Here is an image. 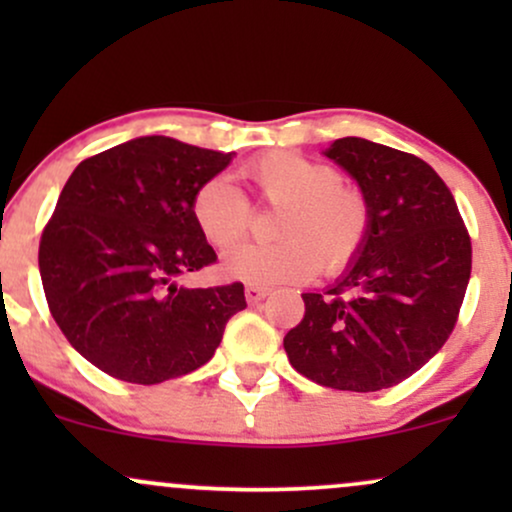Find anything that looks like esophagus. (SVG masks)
Returning a JSON list of instances; mask_svg holds the SVG:
<instances>
[{"label":"esophagus","instance_id":"1","mask_svg":"<svg viewBox=\"0 0 512 512\" xmlns=\"http://www.w3.org/2000/svg\"><path fill=\"white\" fill-rule=\"evenodd\" d=\"M267 296H269V289H264V286H255V284L245 286V298H248L250 305L264 301Z\"/></svg>","mask_w":512,"mask_h":512}]
</instances>
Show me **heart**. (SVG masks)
Wrapping results in <instances>:
<instances>
[{"label": "heart", "mask_w": 512, "mask_h": 512, "mask_svg": "<svg viewBox=\"0 0 512 512\" xmlns=\"http://www.w3.org/2000/svg\"><path fill=\"white\" fill-rule=\"evenodd\" d=\"M243 175L264 204L281 209L274 226L281 240L226 252L221 269L231 279L274 286L308 279L320 267L337 274L366 245L373 221L368 197L344 182L330 163L293 151H267L245 163ZM190 211L202 238L221 250L238 243L252 219L248 197L223 175L197 187Z\"/></svg>", "instance_id": "b5f03b06"}]
</instances>
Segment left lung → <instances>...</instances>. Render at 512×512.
<instances>
[{"label": "left lung", "instance_id": "obj_1", "mask_svg": "<svg viewBox=\"0 0 512 512\" xmlns=\"http://www.w3.org/2000/svg\"><path fill=\"white\" fill-rule=\"evenodd\" d=\"M370 202V233L284 337L291 366L332 390L378 392L407 380L455 330L472 240L455 197L419 156L344 137L325 151Z\"/></svg>", "mask_w": 512, "mask_h": 512}]
</instances>
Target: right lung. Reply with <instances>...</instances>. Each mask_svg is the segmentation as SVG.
<instances>
[{"label":"right lung","mask_w":512,"mask_h":512,"mask_svg":"<svg viewBox=\"0 0 512 512\" xmlns=\"http://www.w3.org/2000/svg\"><path fill=\"white\" fill-rule=\"evenodd\" d=\"M231 158L170 137H139L69 175L40 238V279L67 342L103 373L137 385L192 373L248 305L240 281L178 284L216 262L190 202Z\"/></svg>","instance_id":"add662e5"}]
</instances>
